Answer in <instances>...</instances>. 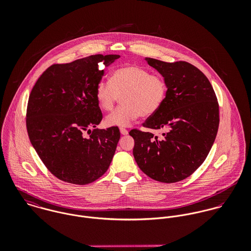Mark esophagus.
I'll list each match as a JSON object with an SVG mask.
<instances>
[{
	"label": "esophagus",
	"mask_w": 251,
	"mask_h": 251,
	"mask_svg": "<svg viewBox=\"0 0 251 251\" xmlns=\"http://www.w3.org/2000/svg\"><path fill=\"white\" fill-rule=\"evenodd\" d=\"M120 132H121L122 135H126V134L128 133V131H127L126 128H123V127L120 128Z\"/></svg>",
	"instance_id": "obj_1"
}]
</instances>
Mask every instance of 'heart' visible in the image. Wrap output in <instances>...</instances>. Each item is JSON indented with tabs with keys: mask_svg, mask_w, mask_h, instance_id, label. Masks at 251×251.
<instances>
[{
	"mask_svg": "<svg viewBox=\"0 0 251 251\" xmlns=\"http://www.w3.org/2000/svg\"><path fill=\"white\" fill-rule=\"evenodd\" d=\"M120 96L123 106L106 117L108 126L126 127L141 115L156 113L165 101L167 84L143 68L126 66L113 72L110 81L100 80L96 87L97 101L104 111H110Z\"/></svg>",
	"mask_w": 251,
	"mask_h": 251,
	"instance_id": "obj_1",
	"label": "heart"
}]
</instances>
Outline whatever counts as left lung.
I'll return each instance as SVG.
<instances>
[{
  "mask_svg": "<svg viewBox=\"0 0 251 251\" xmlns=\"http://www.w3.org/2000/svg\"><path fill=\"white\" fill-rule=\"evenodd\" d=\"M145 60L165 80L167 96L144 124L148 128L160 129L162 137L130 130L133 156L150 178L176 182L189 177L212 149L219 125L217 100L208 78L191 64Z\"/></svg>",
  "mask_w": 251,
  "mask_h": 251,
  "instance_id": "1",
  "label": "left lung"
}]
</instances>
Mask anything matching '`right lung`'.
I'll return each instance as SVG.
<instances>
[{
  "label": "right lung",
  "mask_w": 251,
  "mask_h": 251,
  "mask_svg": "<svg viewBox=\"0 0 251 251\" xmlns=\"http://www.w3.org/2000/svg\"><path fill=\"white\" fill-rule=\"evenodd\" d=\"M120 55H93L54 65L37 79L27 108L30 141L58 179L87 184L109 168L121 137L117 126L94 129L102 120L96 87ZM85 131L92 132L89 139Z\"/></svg>",
  "instance_id": "right-lung-1"
}]
</instances>
